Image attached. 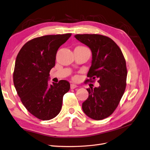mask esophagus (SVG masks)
Instances as JSON below:
<instances>
[{
	"label": "esophagus",
	"mask_w": 150,
	"mask_h": 150,
	"mask_svg": "<svg viewBox=\"0 0 150 150\" xmlns=\"http://www.w3.org/2000/svg\"><path fill=\"white\" fill-rule=\"evenodd\" d=\"M78 86H77L76 84H71V89H75V88H78Z\"/></svg>",
	"instance_id": "obj_1"
}]
</instances>
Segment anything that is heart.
<instances>
[{"mask_svg": "<svg viewBox=\"0 0 150 150\" xmlns=\"http://www.w3.org/2000/svg\"><path fill=\"white\" fill-rule=\"evenodd\" d=\"M80 47V48H86V47H82V46H81V47Z\"/></svg>", "mask_w": 150, "mask_h": 150, "instance_id": "obj_1", "label": "heart"}]
</instances>
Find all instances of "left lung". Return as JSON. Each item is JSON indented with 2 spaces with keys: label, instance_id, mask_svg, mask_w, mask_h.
<instances>
[{
  "label": "left lung",
  "instance_id": "1",
  "mask_svg": "<svg viewBox=\"0 0 150 150\" xmlns=\"http://www.w3.org/2000/svg\"><path fill=\"white\" fill-rule=\"evenodd\" d=\"M74 37L87 45L92 52L91 66L86 82L98 79V88L87 89L88 98L82 104L83 112L94 120L110 116L118 106L126 86L127 68L120 48L106 36L76 35Z\"/></svg>",
  "mask_w": 150,
  "mask_h": 150
}]
</instances>
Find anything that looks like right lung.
Segmentation results:
<instances>
[{"mask_svg": "<svg viewBox=\"0 0 150 150\" xmlns=\"http://www.w3.org/2000/svg\"><path fill=\"white\" fill-rule=\"evenodd\" d=\"M71 33L45 35L32 39L20 50L16 59L13 81L24 106L36 118L48 120L60 112L63 96L70 84L66 80L48 85L59 48Z\"/></svg>", "mask_w": 150, "mask_h": 150, "instance_id": "add662e5", "label": "right lung"}]
</instances>
